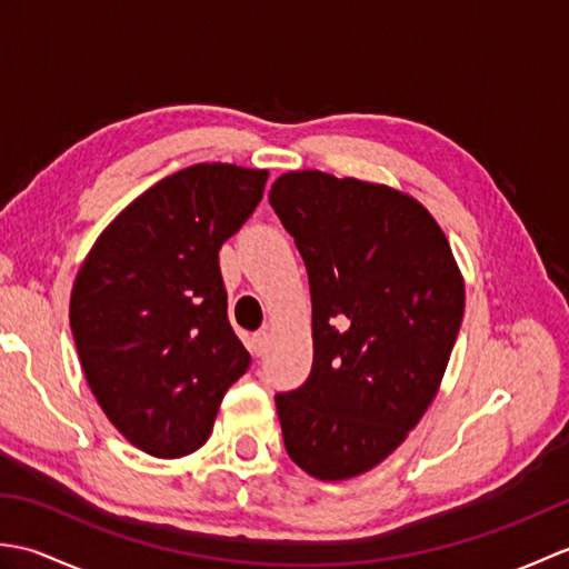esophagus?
Returning <instances> with one entry per match:
<instances>
[{
  "instance_id": "esophagus-1",
  "label": "esophagus",
  "mask_w": 569,
  "mask_h": 569,
  "mask_svg": "<svg viewBox=\"0 0 569 569\" xmlns=\"http://www.w3.org/2000/svg\"><path fill=\"white\" fill-rule=\"evenodd\" d=\"M251 349H253V355H257V357H263V355H266V349H269V332H266V330H259L257 335H253Z\"/></svg>"
}]
</instances>
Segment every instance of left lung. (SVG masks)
<instances>
[{
    "label": "left lung",
    "instance_id": "obj_1",
    "mask_svg": "<svg viewBox=\"0 0 569 569\" xmlns=\"http://www.w3.org/2000/svg\"><path fill=\"white\" fill-rule=\"evenodd\" d=\"M269 202L306 261L312 369L278 393L286 452L320 481L383 462L438 396L465 316V278L408 192L322 171L276 178Z\"/></svg>",
    "mask_w": 569,
    "mask_h": 569
}]
</instances>
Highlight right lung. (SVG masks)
<instances>
[{
    "mask_svg": "<svg viewBox=\"0 0 569 569\" xmlns=\"http://www.w3.org/2000/svg\"><path fill=\"white\" fill-rule=\"evenodd\" d=\"M269 171L198 163L129 202L70 293V330L104 416L153 457L196 452L251 357L227 320L220 249Z\"/></svg>",
    "mask_w": 569,
    "mask_h": 569,
    "instance_id": "right-lung-1",
    "label": "right lung"
}]
</instances>
